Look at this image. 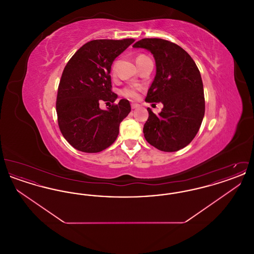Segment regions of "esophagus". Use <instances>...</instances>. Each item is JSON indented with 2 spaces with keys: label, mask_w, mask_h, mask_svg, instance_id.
Returning a JSON list of instances; mask_svg holds the SVG:
<instances>
[{
  "label": "esophagus",
  "mask_w": 254,
  "mask_h": 254,
  "mask_svg": "<svg viewBox=\"0 0 254 254\" xmlns=\"http://www.w3.org/2000/svg\"><path fill=\"white\" fill-rule=\"evenodd\" d=\"M138 107H139V105H138V104H133V103L131 104V109H137Z\"/></svg>",
  "instance_id": "obj_1"
}]
</instances>
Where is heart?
<instances>
[{
	"mask_svg": "<svg viewBox=\"0 0 254 254\" xmlns=\"http://www.w3.org/2000/svg\"><path fill=\"white\" fill-rule=\"evenodd\" d=\"M146 56L145 55H139L136 58V62L141 60L142 58H145ZM112 72L114 73V67L112 68ZM141 89L140 86H128V87H125L121 90L122 96L126 97V98H129V99H137L139 94L138 91Z\"/></svg>",
	"mask_w": 254,
	"mask_h": 254,
	"instance_id": "b5f03b06",
	"label": "heart"
}]
</instances>
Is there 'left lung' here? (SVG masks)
<instances>
[{"instance_id":"8db88e82","label":"left lung","mask_w":254,"mask_h":254,"mask_svg":"<svg viewBox=\"0 0 254 254\" xmlns=\"http://www.w3.org/2000/svg\"><path fill=\"white\" fill-rule=\"evenodd\" d=\"M133 48L147 49L153 54L156 75L145 102L164 105L159 115L147 109L148 119L143 128L145 140L162 151L182 149L193 140L205 115L200 71L186 50L167 40L145 38Z\"/></svg>"}]
</instances>
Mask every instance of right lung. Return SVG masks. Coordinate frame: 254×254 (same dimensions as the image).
Listing matches in <instances>:
<instances>
[{
    "label": "right lung",
    "mask_w": 254,
    "mask_h": 254,
    "mask_svg": "<svg viewBox=\"0 0 254 254\" xmlns=\"http://www.w3.org/2000/svg\"><path fill=\"white\" fill-rule=\"evenodd\" d=\"M135 40H93L85 44L67 62L58 86L56 111L64 139L74 148L100 152L112 145L121 122L131 108L127 100L100 109L101 102L113 103L110 70L116 57Z\"/></svg>",
    "instance_id": "1"
}]
</instances>
